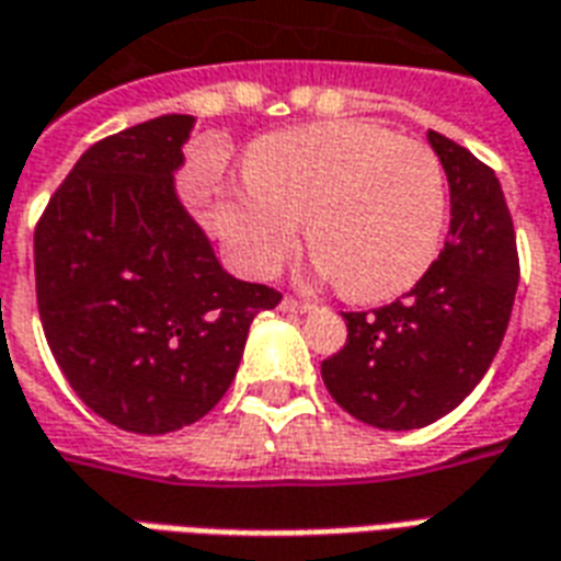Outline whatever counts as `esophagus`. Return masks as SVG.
<instances>
[{
	"instance_id": "esophagus-1",
	"label": "esophagus",
	"mask_w": 561,
	"mask_h": 561,
	"mask_svg": "<svg viewBox=\"0 0 561 561\" xmlns=\"http://www.w3.org/2000/svg\"><path fill=\"white\" fill-rule=\"evenodd\" d=\"M279 309L282 312H309L312 304H309V300H297V297H282Z\"/></svg>"
}]
</instances>
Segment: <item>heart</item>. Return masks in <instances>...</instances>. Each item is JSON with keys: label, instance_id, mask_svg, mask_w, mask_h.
<instances>
[{"label": "heart", "instance_id": "1", "mask_svg": "<svg viewBox=\"0 0 561 561\" xmlns=\"http://www.w3.org/2000/svg\"><path fill=\"white\" fill-rule=\"evenodd\" d=\"M442 161L369 123H318L257 140L245 183L221 192L216 225L233 264L273 276L309 255L348 300H388L421 279L445 231Z\"/></svg>", "mask_w": 561, "mask_h": 561}]
</instances>
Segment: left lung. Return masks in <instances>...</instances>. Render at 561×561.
Returning a JSON list of instances; mask_svg holds the SVG:
<instances>
[{"label":"left lung","instance_id":"obj_1","mask_svg":"<svg viewBox=\"0 0 561 561\" xmlns=\"http://www.w3.org/2000/svg\"><path fill=\"white\" fill-rule=\"evenodd\" d=\"M450 185V237L402 300L342 312L348 340L321 364L330 397L378 430L454 412L493 364L519 282L517 233L493 168L426 131Z\"/></svg>","mask_w":561,"mask_h":561}]
</instances>
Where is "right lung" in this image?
Instances as JSON below:
<instances>
[{
  "label": "right lung",
  "mask_w": 561,
  "mask_h": 561,
  "mask_svg": "<svg viewBox=\"0 0 561 561\" xmlns=\"http://www.w3.org/2000/svg\"><path fill=\"white\" fill-rule=\"evenodd\" d=\"M192 116L92 144L35 225V297L71 390L119 430L164 435L231 388L249 324L282 294L233 279L173 192Z\"/></svg>",
  "instance_id": "obj_1"
}]
</instances>
